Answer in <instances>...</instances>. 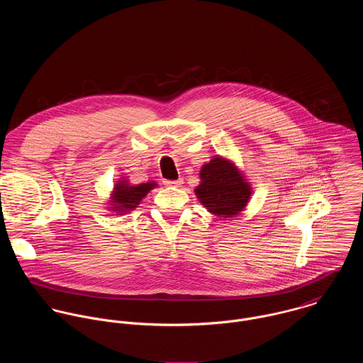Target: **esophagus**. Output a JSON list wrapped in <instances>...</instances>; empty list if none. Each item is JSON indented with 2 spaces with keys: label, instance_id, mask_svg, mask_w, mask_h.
Returning a JSON list of instances; mask_svg holds the SVG:
<instances>
[{
  "label": "esophagus",
  "instance_id": "esophagus-1",
  "mask_svg": "<svg viewBox=\"0 0 363 363\" xmlns=\"http://www.w3.org/2000/svg\"><path fill=\"white\" fill-rule=\"evenodd\" d=\"M183 184V179H179V180H166L164 182V186L167 187H182Z\"/></svg>",
  "mask_w": 363,
  "mask_h": 363
}]
</instances>
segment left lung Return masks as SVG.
<instances>
[{
    "mask_svg": "<svg viewBox=\"0 0 363 363\" xmlns=\"http://www.w3.org/2000/svg\"><path fill=\"white\" fill-rule=\"evenodd\" d=\"M200 179L194 193L208 212L218 218L239 215L253 193L252 184L235 162L223 156H213L203 164Z\"/></svg>",
    "mask_w": 363,
    "mask_h": 363,
    "instance_id": "left-lung-1",
    "label": "left lung"
}]
</instances>
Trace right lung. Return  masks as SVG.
I'll list each match as a JSON object with an SVG mask.
<instances>
[{"label": "right lung", "mask_w": 363, "mask_h": 363, "mask_svg": "<svg viewBox=\"0 0 363 363\" xmlns=\"http://www.w3.org/2000/svg\"><path fill=\"white\" fill-rule=\"evenodd\" d=\"M155 187H157L155 182L130 184L127 177H121L113 186L111 194L107 200V209H110L113 213L116 212L117 215H124L130 211H134L141 204L143 199H145L147 194Z\"/></svg>", "instance_id": "obj_1"}]
</instances>
